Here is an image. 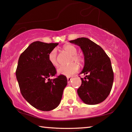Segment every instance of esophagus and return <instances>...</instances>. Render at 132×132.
Wrapping results in <instances>:
<instances>
[{
  "instance_id": "esophagus-1",
  "label": "esophagus",
  "mask_w": 132,
  "mask_h": 132,
  "mask_svg": "<svg viewBox=\"0 0 132 132\" xmlns=\"http://www.w3.org/2000/svg\"><path fill=\"white\" fill-rule=\"evenodd\" d=\"M71 79H72V78H71V77H67V82H68V83H70V82H71Z\"/></svg>"
}]
</instances>
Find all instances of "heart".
Returning a JSON list of instances; mask_svg holds the SVG:
<instances>
[{
	"label": "heart",
	"instance_id": "1",
	"mask_svg": "<svg viewBox=\"0 0 132 132\" xmlns=\"http://www.w3.org/2000/svg\"><path fill=\"white\" fill-rule=\"evenodd\" d=\"M62 51L65 53L70 55V57L68 61V63L70 64L66 66H61L57 68V72L59 75H64L65 76L70 77L78 71L79 67L84 62V59L82 56L77 54V49L73 44H65L62 48ZM48 61L54 67L58 66V62L57 59V53L56 50H53L48 54ZM75 62L77 63H74ZM73 63H72V62Z\"/></svg>",
	"mask_w": 132,
	"mask_h": 132
}]
</instances>
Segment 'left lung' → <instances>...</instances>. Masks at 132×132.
Masks as SVG:
<instances>
[{"label": "left lung", "instance_id": "1", "mask_svg": "<svg viewBox=\"0 0 132 132\" xmlns=\"http://www.w3.org/2000/svg\"><path fill=\"white\" fill-rule=\"evenodd\" d=\"M80 46L84 55L85 65L80 74L82 84L77 94L85 104H97L102 103L109 95L113 82L111 62L107 54L100 46L86 38L70 41Z\"/></svg>", "mask_w": 132, "mask_h": 132}]
</instances>
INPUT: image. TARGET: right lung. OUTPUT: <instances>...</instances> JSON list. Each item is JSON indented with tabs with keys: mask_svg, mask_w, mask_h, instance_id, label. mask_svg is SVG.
I'll list each match as a JSON object with an SVG mask.
<instances>
[{
	"mask_svg": "<svg viewBox=\"0 0 132 132\" xmlns=\"http://www.w3.org/2000/svg\"><path fill=\"white\" fill-rule=\"evenodd\" d=\"M59 43L35 41L21 54L15 75L24 98L36 109L49 111L60 103L67 79L56 74L54 66L48 61V54Z\"/></svg>",
	"mask_w": 132,
	"mask_h": 132,
	"instance_id": "obj_1",
	"label": "right lung"
}]
</instances>
